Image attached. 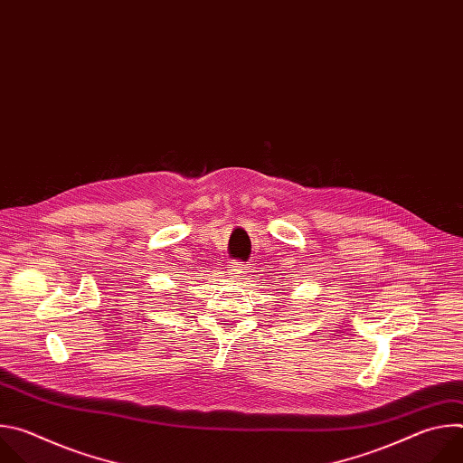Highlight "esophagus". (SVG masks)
Here are the masks:
<instances>
[{
  "label": "esophagus",
  "mask_w": 463,
  "mask_h": 463,
  "mask_svg": "<svg viewBox=\"0 0 463 463\" xmlns=\"http://www.w3.org/2000/svg\"><path fill=\"white\" fill-rule=\"evenodd\" d=\"M249 269H250V263H245V261H234V266H232L229 271H231V275H232L234 279H241V277H247Z\"/></svg>",
  "instance_id": "1"
}]
</instances>
